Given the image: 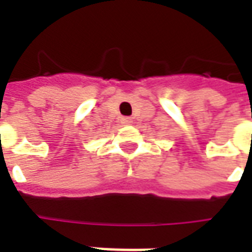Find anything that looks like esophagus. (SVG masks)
<instances>
[{"label": "esophagus", "instance_id": "esophagus-1", "mask_svg": "<svg viewBox=\"0 0 252 252\" xmlns=\"http://www.w3.org/2000/svg\"><path fill=\"white\" fill-rule=\"evenodd\" d=\"M121 123H123V124H131L132 119L131 117H123V119H121Z\"/></svg>", "mask_w": 252, "mask_h": 252}]
</instances>
